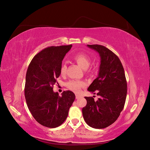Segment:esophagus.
I'll return each instance as SVG.
<instances>
[{
    "mask_svg": "<svg viewBox=\"0 0 150 150\" xmlns=\"http://www.w3.org/2000/svg\"><path fill=\"white\" fill-rule=\"evenodd\" d=\"M80 97H81L80 95H78V94H76V99H79Z\"/></svg>",
    "mask_w": 150,
    "mask_h": 150,
    "instance_id": "1",
    "label": "esophagus"
}]
</instances>
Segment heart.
Listing matches in <instances>:
<instances>
[{
	"label": "heart",
	"mask_w": 150,
	"mask_h": 150,
	"mask_svg": "<svg viewBox=\"0 0 150 150\" xmlns=\"http://www.w3.org/2000/svg\"><path fill=\"white\" fill-rule=\"evenodd\" d=\"M73 59L83 69H87L91 64V59L89 56L83 52H79L75 54L73 56ZM66 69L67 66L66 64H62L60 69V73L62 76L66 74ZM84 85L85 84L83 81L76 80H71L66 83V86L67 88L75 93L79 92L81 89L83 88Z\"/></svg>",
	"instance_id": "1"
}]
</instances>
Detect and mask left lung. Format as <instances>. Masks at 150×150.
<instances>
[{
  "mask_svg": "<svg viewBox=\"0 0 150 150\" xmlns=\"http://www.w3.org/2000/svg\"><path fill=\"white\" fill-rule=\"evenodd\" d=\"M87 46L98 52L101 59L98 76L88 91L91 93L96 91L100 98L94 101L93 97H85L87 104L82 110L83 116L89 126L103 129L115 122L123 110L127 83L124 68L114 52L101 45Z\"/></svg>",
  "mask_w": 150,
  "mask_h": 150,
  "instance_id": "1",
  "label": "left lung"
}]
</instances>
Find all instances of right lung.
Masks as SVG:
<instances>
[{
    "label": "right lung",
    "mask_w": 150,
    "mask_h": 150,
    "mask_svg": "<svg viewBox=\"0 0 150 150\" xmlns=\"http://www.w3.org/2000/svg\"><path fill=\"white\" fill-rule=\"evenodd\" d=\"M72 45L51 46L43 49L32 59L25 76V98L29 110L39 124L54 128L66 120L75 99L71 91H53L59 77L62 61Z\"/></svg>",
    "instance_id": "right-lung-1"
}]
</instances>
